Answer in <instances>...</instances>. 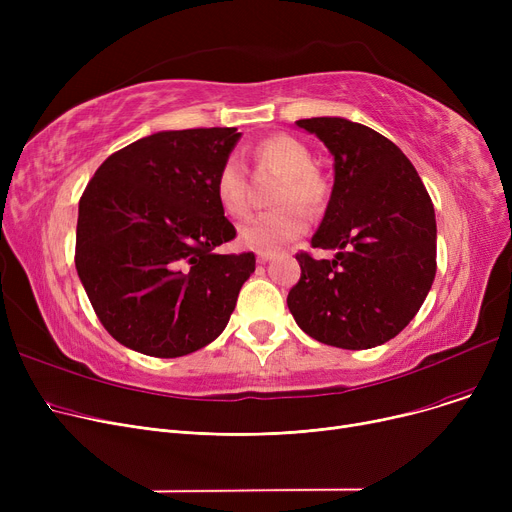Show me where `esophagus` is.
Here are the masks:
<instances>
[{"label": "esophagus", "instance_id": "1", "mask_svg": "<svg viewBox=\"0 0 512 512\" xmlns=\"http://www.w3.org/2000/svg\"><path fill=\"white\" fill-rule=\"evenodd\" d=\"M276 253L274 251H257V261L259 263H267L270 259H274Z\"/></svg>", "mask_w": 512, "mask_h": 512}]
</instances>
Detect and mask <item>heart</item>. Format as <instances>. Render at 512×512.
Listing matches in <instances>:
<instances>
[{
	"instance_id": "b5f03b06",
	"label": "heart",
	"mask_w": 512,
	"mask_h": 512,
	"mask_svg": "<svg viewBox=\"0 0 512 512\" xmlns=\"http://www.w3.org/2000/svg\"><path fill=\"white\" fill-rule=\"evenodd\" d=\"M253 161L257 168H272L284 174L274 201L276 209L263 211L240 228V242L249 249L272 251L286 242L301 238L307 232L303 211L315 209L324 201V182L313 170L311 151L290 134H272L253 147ZM215 199L222 211L232 220L247 218L251 211V188L245 161L238 155H228L215 174Z\"/></svg>"
}]
</instances>
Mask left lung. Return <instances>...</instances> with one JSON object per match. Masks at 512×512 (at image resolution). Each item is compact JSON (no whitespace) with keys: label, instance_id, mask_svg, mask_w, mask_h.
Listing matches in <instances>:
<instances>
[{"label":"left lung","instance_id":"8db88e82","mask_svg":"<svg viewBox=\"0 0 512 512\" xmlns=\"http://www.w3.org/2000/svg\"><path fill=\"white\" fill-rule=\"evenodd\" d=\"M334 155V188L315 249L297 253L288 292L299 328L330 346L365 351L409 326L436 276V213L409 161L384 134L344 118L297 122Z\"/></svg>","mask_w":512,"mask_h":512}]
</instances>
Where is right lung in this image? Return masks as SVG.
Instances as JSON below:
<instances>
[{
	"mask_svg": "<svg viewBox=\"0 0 512 512\" xmlns=\"http://www.w3.org/2000/svg\"><path fill=\"white\" fill-rule=\"evenodd\" d=\"M236 128L157 132L112 153L78 203L74 263L101 321L132 351L174 359L218 338L255 255H220L236 228L215 174Z\"/></svg>",
	"mask_w": 512,
	"mask_h": 512,
	"instance_id": "1",
	"label": "right lung"
}]
</instances>
